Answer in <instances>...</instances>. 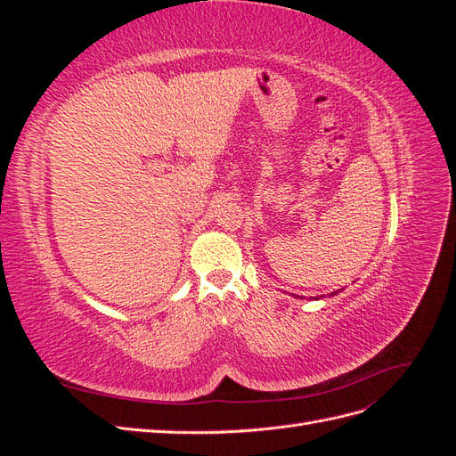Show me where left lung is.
Listing matches in <instances>:
<instances>
[{"label":"left lung","instance_id":"left-lung-1","mask_svg":"<svg viewBox=\"0 0 456 456\" xmlns=\"http://www.w3.org/2000/svg\"><path fill=\"white\" fill-rule=\"evenodd\" d=\"M338 291H342V289H338ZM338 291H333V293H330L329 297H335V295H338ZM317 298H320V297H317ZM323 298V297H322ZM314 300H315V297H314Z\"/></svg>","mask_w":456,"mask_h":456}]
</instances>
